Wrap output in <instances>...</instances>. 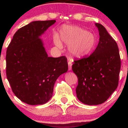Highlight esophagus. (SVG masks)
<instances>
[{"label":"esophagus","instance_id":"1","mask_svg":"<svg viewBox=\"0 0 128 128\" xmlns=\"http://www.w3.org/2000/svg\"><path fill=\"white\" fill-rule=\"evenodd\" d=\"M68 70H72V63L70 61H69L68 62Z\"/></svg>","mask_w":128,"mask_h":128}]
</instances>
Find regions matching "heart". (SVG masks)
<instances>
[{
  "mask_svg": "<svg viewBox=\"0 0 128 128\" xmlns=\"http://www.w3.org/2000/svg\"><path fill=\"white\" fill-rule=\"evenodd\" d=\"M60 38L61 40L56 34L54 36L55 45L61 48V40L66 44L69 45V53L76 58H82L88 55L96 44L94 35L78 26H64L60 30Z\"/></svg>",
  "mask_w": 128,
  "mask_h": 128,
  "instance_id": "heart-1",
  "label": "heart"
}]
</instances>
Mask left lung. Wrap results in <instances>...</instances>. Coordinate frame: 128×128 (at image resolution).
<instances>
[{"instance_id": "obj_1", "label": "left lung", "mask_w": 128, "mask_h": 128, "mask_svg": "<svg viewBox=\"0 0 128 128\" xmlns=\"http://www.w3.org/2000/svg\"><path fill=\"white\" fill-rule=\"evenodd\" d=\"M99 42L89 56L74 60L73 72L78 79L76 92L83 104L96 105L105 102L117 88L121 67L118 46L104 26L95 23Z\"/></svg>"}]
</instances>
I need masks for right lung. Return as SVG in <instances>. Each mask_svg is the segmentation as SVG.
Segmentation results:
<instances>
[{"label":"right lung","mask_w":128,"mask_h":128,"mask_svg":"<svg viewBox=\"0 0 128 128\" xmlns=\"http://www.w3.org/2000/svg\"><path fill=\"white\" fill-rule=\"evenodd\" d=\"M55 22L34 21L23 26L16 32L7 48V79L14 94L29 105L48 102L56 80L68 70L67 58L48 56L39 38Z\"/></svg>","instance_id":"add662e5"}]
</instances>
